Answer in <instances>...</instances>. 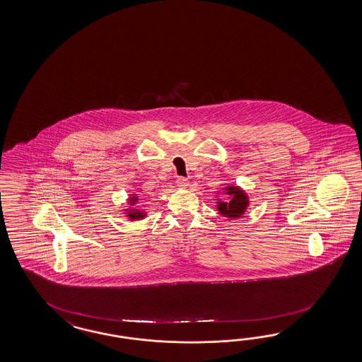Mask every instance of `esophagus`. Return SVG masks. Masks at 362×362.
I'll list each match as a JSON object with an SVG mask.
<instances>
[{
  "label": "esophagus",
  "instance_id": "34e87169",
  "mask_svg": "<svg viewBox=\"0 0 362 362\" xmlns=\"http://www.w3.org/2000/svg\"><path fill=\"white\" fill-rule=\"evenodd\" d=\"M177 183L180 188H185V187L188 185V179H185V177H179L177 179Z\"/></svg>",
  "mask_w": 362,
  "mask_h": 362
}]
</instances>
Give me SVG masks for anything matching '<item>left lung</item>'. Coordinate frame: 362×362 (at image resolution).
Masks as SVG:
<instances>
[{
	"mask_svg": "<svg viewBox=\"0 0 362 362\" xmlns=\"http://www.w3.org/2000/svg\"><path fill=\"white\" fill-rule=\"evenodd\" d=\"M223 194H229V200L228 202L220 200L217 203V209L220 214L229 218H238L242 214H245L250 202H248V196L243 189H240L235 185H229V187H225Z\"/></svg>",
	"mask_w": 362,
	"mask_h": 362,
	"instance_id": "1",
	"label": "left lung"
}]
</instances>
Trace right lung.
Listing matches in <instances>:
<instances>
[{
  "label": "right lung",
  "instance_id": "obj_1",
  "mask_svg": "<svg viewBox=\"0 0 362 362\" xmlns=\"http://www.w3.org/2000/svg\"><path fill=\"white\" fill-rule=\"evenodd\" d=\"M139 202H140V200H139V196H137V194H132V196H129V199H128V203H129L131 206L136 205ZM145 216H146V213L141 211V209H136V208L127 209V217H128L129 220H142Z\"/></svg>",
  "mask_w": 362,
  "mask_h": 362
}]
</instances>
